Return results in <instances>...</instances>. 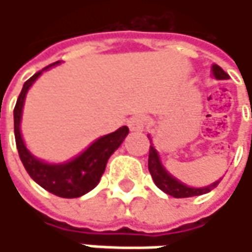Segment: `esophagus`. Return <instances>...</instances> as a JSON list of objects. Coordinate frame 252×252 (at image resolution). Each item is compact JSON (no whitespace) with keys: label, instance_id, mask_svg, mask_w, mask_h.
I'll return each instance as SVG.
<instances>
[{"label":"esophagus","instance_id":"esophagus-1","mask_svg":"<svg viewBox=\"0 0 252 252\" xmlns=\"http://www.w3.org/2000/svg\"><path fill=\"white\" fill-rule=\"evenodd\" d=\"M144 126H146V120L143 115H134L128 120V126L132 131H143Z\"/></svg>","mask_w":252,"mask_h":252}]
</instances>
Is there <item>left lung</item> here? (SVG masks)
I'll return each instance as SVG.
<instances>
[{"label": "left lung", "instance_id": "obj_1", "mask_svg": "<svg viewBox=\"0 0 252 252\" xmlns=\"http://www.w3.org/2000/svg\"><path fill=\"white\" fill-rule=\"evenodd\" d=\"M213 74L216 78L219 80H223L227 78V74L219 67V65H213ZM149 172L153 178L155 184L166 194L175 197V198H184V197H194V195H201V194H206L209 191H212L213 188H216V185L220 182V181H216L215 184L209 185V187H204V188H191V187H187L184 185L182 182L176 181L175 178L169 175L165 168L162 166L160 163V159H159V155L156 152V149L153 146H150V150H149Z\"/></svg>", "mask_w": 252, "mask_h": 252}]
</instances>
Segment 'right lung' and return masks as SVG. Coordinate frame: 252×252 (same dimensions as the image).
Instances as JSON below:
<instances>
[{"instance_id":"obj_1","label":"right lung","mask_w":252,"mask_h":252,"mask_svg":"<svg viewBox=\"0 0 252 252\" xmlns=\"http://www.w3.org/2000/svg\"><path fill=\"white\" fill-rule=\"evenodd\" d=\"M55 64L58 63L45 67V70ZM40 73L42 71L36 73L26 81L19 94L17 103L14 106V135H16V146L19 150V156L23 162L27 174L42 188L63 198H77L80 195H84L86 192H89L97 185L100 176L105 172L108 159L121 146V143L126 137L128 126H121L115 132L100 137L86 152H83L71 162L63 165H49L42 160H37L26 149L20 134V120H22L26 93L29 87L33 84V81L40 76Z\"/></svg>"}]
</instances>
